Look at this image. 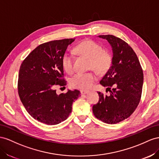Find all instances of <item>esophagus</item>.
I'll use <instances>...</instances> for the list:
<instances>
[{"label":"esophagus","instance_id":"esophagus-1","mask_svg":"<svg viewBox=\"0 0 159 159\" xmlns=\"http://www.w3.org/2000/svg\"><path fill=\"white\" fill-rule=\"evenodd\" d=\"M89 93V90H80V93L82 94H87Z\"/></svg>","mask_w":159,"mask_h":159}]
</instances>
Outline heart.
<instances>
[{
    "mask_svg": "<svg viewBox=\"0 0 159 159\" xmlns=\"http://www.w3.org/2000/svg\"><path fill=\"white\" fill-rule=\"evenodd\" d=\"M76 51L90 59L89 67L98 73H105L111 65L112 56L108 51L103 50L101 45L93 40H84L75 48ZM62 66L68 73L73 72V55L69 52H65L62 57ZM97 80V76L93 72L77 73L70 79L72 87L79 89H88L92 87Z\"/></svg>",
    "mask_w": 159,
    "mask_h": 159,
    "instance_id": "b5f03b06",
    "label": "heart"
}]
</instances>
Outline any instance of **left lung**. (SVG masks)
<instances>
[{"label":"left lung","mask_w":159,"mask_h":159,"mask_svg":"<svg viewBox=\"0 0 159 159\" xmlns=\"http://www.w3.org/2000/svg\"><path fill=\"white\" fill-rule=\"evenodd\" d=\"M112 50V64L100 83L109 96L98 92L99 101L93 107L95 117L107 124L127 119L137 108L141 97L143 72L137 54L123 40L113 35H99Z\"/></svg>","instance_id":"obj_1"}]
</instances>
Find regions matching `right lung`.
Listing matches in <instances>:
<instances>
[{
  "label": "right lung",
  "instance_id": "1",
  "mask_svg": "<svg viewBox=\"0 0 159 159\" xmlns=\"http://www.w3.org/2000/svg\"><path fill=\"white\" fill-rule=\"evenodd\" d=\"M75 39L52 40L40 44L20 65L18 92L29 114L38 121L54 125L65 120L72 103L80 97L78 90H68L59 95L56 85L65 86L62 57Z\"/></svg>",
  "mask_w": 159,
  "mask_h": 159
}]
</instances>
